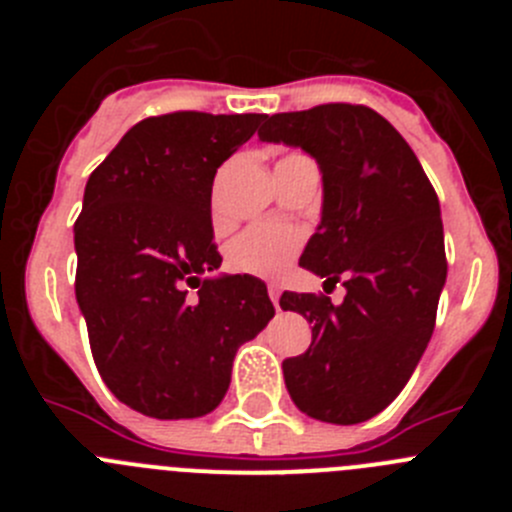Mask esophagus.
Returning <instances> with one entry per match:
<instances>
[{"mask_svg": "<svg viewBox=\"0 0 512 512\" xmlns=\"http://www.w3.org/2000/svg\"><path fill=\"white\" fill-rule=\"evenodd\" d=\"M269 297H271V302H274V307L279 310V287L277 284H269Z\"/></svg>", "mask_w": 512, "mask_h": 512, "instance_id": "34e87169", "label": "esophagus"}]
</instances>
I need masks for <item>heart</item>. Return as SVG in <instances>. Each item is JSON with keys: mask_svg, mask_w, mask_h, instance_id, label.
Listing matches in <instances>:
<instances>
[{"mask_svg": "<svg viewBox=\"0 0 512 512\" xmlns=\"http://www.w3.org/2000/svg\"><path fill=\"white\" fill-rule=\"evenodd\" d=\"M300 246V233L289 225L261 223L230 243L228 264L253 277H277L289 266Z\"/></svg>", "mask_w": 512, "mask_h": 512, "instance_id": "obj_1", "label": "heart"}]
</instances>
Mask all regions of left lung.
<instances>
[{
  "label": "left lung",
  "instance_id": "8db88e82",
  "mask_svg": "<svg viewBox=\"0 0 512 512\" xmlns=\"http://www.w3.org/2000/svg\"><path fill=\"white\" fill-rule=\"evenodd\" d=\"M259 138L318 161L323 212L300 264L346 287L341 305L279 300L312 323L310 348L282 364L289 397L323 423H364L400 395L433 336L446 284L438 197L413 148L364 104L279 112Z\"/></svg>",
  "mask_w": 512,
  "mask_h": 512
}]
</instances>
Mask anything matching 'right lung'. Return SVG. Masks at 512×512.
Listing matches in <instances>:
<instances>
[{
  "mask_svg": "<svg viewBox=\"0 0 512 512\" xmlns=\"http://www.w3.org/2000/svg\"><path fill=\"white\" fill-rule=\"evenodd\" d=\"M266 115L171 112L122 135L74 225L76 302L112 395L158 420L202 418L241 343L274 318L266 284L217 274L212 179ZM184 286H197L189 301Z\"/></svg>",
  "mask_w": 512,
  "mask_h": 512,
  "instance_id": "add662e5",
  "label": "right lung"
}]
</instances>
